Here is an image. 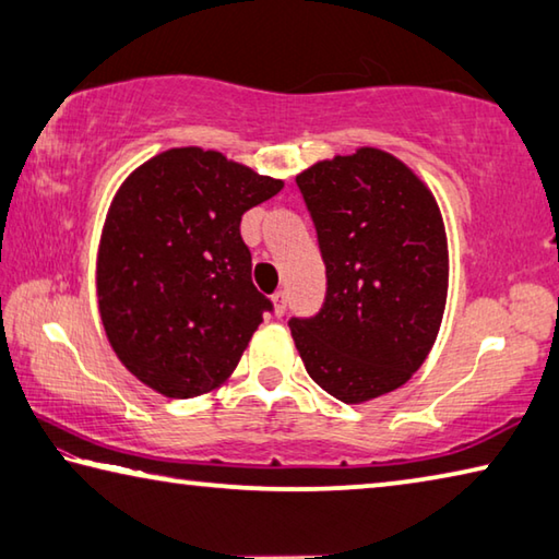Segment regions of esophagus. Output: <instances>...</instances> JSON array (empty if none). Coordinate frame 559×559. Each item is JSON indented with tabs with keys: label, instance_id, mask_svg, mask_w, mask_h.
<instances>
[{
	"label": "esophagus",
	"instance_id": "obj_1",
	"mask_svg": "<svg viewBox=\"0 0 559 559\" xmlns=\"http://www.w3.org/2000/svg\"><path fill=\"white\" fill-rule=\"evenodd\" d=\"M271 300H273V313H276L278 318L286 313V308H288V293L286 290H276L271 296Z\"/></svg>",
	"mask_w": 559,
	"mask_h": 559
}]
</instances>
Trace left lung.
I'll return each mask as SVG.
<instances>
[{
  "label": "left lung",
  "mask_w": 559,
  "mask_h": 559,
  "mask_svg": "<svg viewBox=\"0 0 559 559\" xmlns=\"http://www.w3.org/2000/svg\"><path fill=\"white\" fill-rule=\"evenodd\" d=\"M318 229L328 296L290 335L318 386L345 404L394 392L429 357L449 296L437 197L400 157L357 147L296 175Z\"/></svg>",
  "instance_id": "1"
}]
</instances>
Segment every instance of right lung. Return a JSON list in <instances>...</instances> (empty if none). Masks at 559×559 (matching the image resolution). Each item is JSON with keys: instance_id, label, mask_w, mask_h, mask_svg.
Returning a JSON list of instances; mask_svg holds the SVG:
<instances>
[{"instance_id": "add662e5", "label": "right lung", "mask_w": 559, "mask_h": 559, "mask_svg": "<svg viewBox=\"0 0 559 559\" xmlns=\"http://www.w3.org/2000/svg\"><path fill=\"white\" fill-rule=\"evenodd\" d=\"M281 189L194 145L150 157L118 187L98 243V313L112 353L150 390L192 400L236 370L271 308L239 224Z\"/></svg>"}]
</instances>
